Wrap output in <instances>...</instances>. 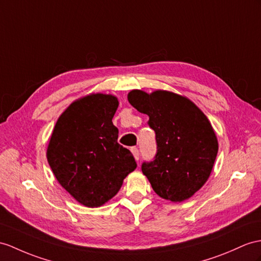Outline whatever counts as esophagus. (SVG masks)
I'll list each match as a JSON object with an SVG mask.
<instances>
[{
    "label": "esophagus",
    "instance_id": "obj_1",
    "mask_svg": "<svg viewBox=\"0 0 261 261\" xmlns=\"http://www.w3.org/2000/svg\"><path fill=\"white\" fill-rule=\"evenodd\" d=\"M130 151L133 152V155H134L135 160L138 161V160H139V151H138V149H137L136 147H132V148H130Z\"/></svg>",
    "mask_w": 261,
    "mask_h": 261
}]
</instances>
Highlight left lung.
<instances>
[{
  "mask_svg": "<svg viewBox=\"0 0 261 261\" xmlns=\"http://www.w3.org/2000/svg\"><path fill=\"white\" fill-rule=\"evenodd\" d=\"M127 98L148 115L156 133L155 160L142 165L154 192L174 202L190 198L208 180L218 152L209 119L189 98L173 92L133 90Z\"/></svg>",
  "mask_w": 261,
  "mask_h": 261,
  "instance_id": "8db88e82",
  "label": "left lung"
}]
</instances>
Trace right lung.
<instances>
[{"mask_svg": "<svg viewBox=\"0 0 261 261\" xmlns=\"http://www.w3.org/2000/svg\"><path fill=\"white\" fill-rule=\"evenodd\" d=\"M117 107L114 95H86L62 113L50 135L49 167L60 185L83 206H103L137 167L132 152L117 143L118 129L112 122Z\"/></svg>", "mask_w": 261, "mask_h": 261, "instance_id": "right-lung-1", "label": "right lung"}]
</instances>
